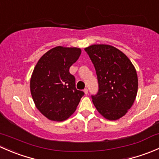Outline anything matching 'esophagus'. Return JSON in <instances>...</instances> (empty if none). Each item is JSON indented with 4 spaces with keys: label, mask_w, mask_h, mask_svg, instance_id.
Listing matches in <instances>:
<instances>
[{
    "label": "esophagus",
    "mask_w": 159,
    "mask_h": 159,
    "mask_svg": "<svg viewBox=\"0 0 159 159\" xmlns=\"http://www.w3.org/2000/svg\"><path fill=\"white\" fill-rule=\"evenodd\" d=\"M84 94H88V93H89V90H88V89H84Z\"/></svg>",
    "instance_id": "esophagus-1"
}]
</instances>
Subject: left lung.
Listing matches in <instances>:
<instances>
[{
  "label": "left lung",
  "mask_w": 159,
  "mask_h": 159,
  "mask_svg": "<svg viewBox=\"0 0 159 159\" xmlns=\"http://www.w3.org/2000/svg\"><path fill=\"white\" fill-rule=\"evenodd\" d=\"M84 51L98 81V91L91 96L93 104L106 119H119L131 108L137 95L139 83L134 65L122 51L108 44H92Z\"/></svg>",
  "instance_id": "1"
}]
</instances>
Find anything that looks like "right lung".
<instances>
[{"mask_svg": "<svg viewBox=\"0 0 159 159\" xmlns=\"http://www.w3.org/2000/svg\"><path fill=\"white\" fill-rule=\"evenodd\" d=\"M79 48L57 46L45 53L34 68L30 89L35 106L51 121L68 119L75 111L82 91L75 88L70 67L81 55Z\"/></svg>", "mask_w": 159, "mask_h": 159, "instance_id": "right-lung-1", "label": "right lung"}]
</instances>
